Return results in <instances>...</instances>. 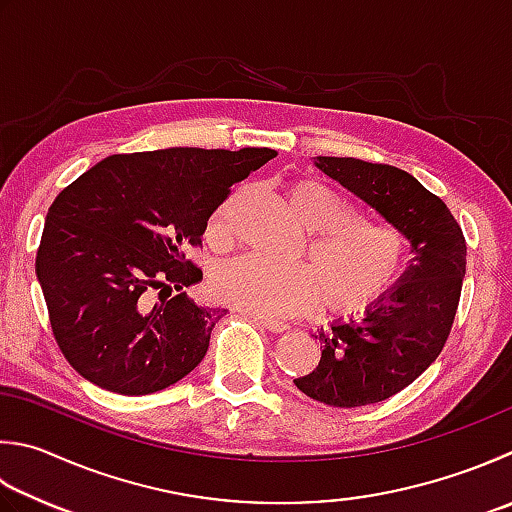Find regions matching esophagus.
Returning a JSON list of instances; mask_svg holds the SVG:
<instances>
[{"mask_svg": "<svg viewBox=\"0 0 512 512\" xmlns=\"http://www.w3.org/2000/svg\"><path fill=\"white\" fill-rule=\"evenodd\" d=\"M252 318H254V321H256L260 327H265V330L274 332V334H281V332H287V330H289L287 323L276 321V318H267V316H258V314H254Z\"/></svg>", "mask_w": 512, "mask_h": 512, "instance_id": "34e87169", "label": "esophagus"}]
</instances>
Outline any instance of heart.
Segmentation results:
<instances>
[{"mask_svg": "<svg viewBox=\"0 0 512 512\" xmlns=\"http://www.w3.org/2000/svg\"><path fill=\"white\" fill-rule=\"evenodd\" d=\"M287 202L305 229L316 231L307 254L310 265H276L263 256H238L211 276L214 294L243 312L278 316L314 307L323 298L327 310L354 314L388 292L406 260V236L390 223L356 216L354 207L334 189L316 180H296ZM231 200L211 216L209 238L229 236Z\"/></svg>", "mask_w": 512, "mask_h": 512, "instance_id": "b5f03b06", "label": "heart"}]
</instances>
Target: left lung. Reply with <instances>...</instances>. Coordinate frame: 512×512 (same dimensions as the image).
<instances>
[{
	"label": "left lung",
	"mask_w": 512,
	"mask_h": 512,
	"mask_svg": "<svg viewBox=\"0 0 512 512\" xmlns=\"http://www.w3.org/2000/svg\"><path fill=\"white\" fill-rule=\"evenodd\" d=\"M314 165L410 243L412 258L397 283L359 318L312 334L321 343V361L294 379L298 390L325 406H370L408 388L443 350L466 276V240L446 202L408 171L332 156H316Z\"/></svg>",
	"instance_id": "left-lung-1"
}]
</instances>
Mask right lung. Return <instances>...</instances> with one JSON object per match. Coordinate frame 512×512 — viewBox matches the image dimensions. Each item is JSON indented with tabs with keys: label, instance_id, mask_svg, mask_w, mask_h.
I'll return each instance as SVG.
<instances>
[{
	"label": "right lung",
	"instance_id": "add662e5",
	"mask_svg": "<svg viewBox=\"0 0 512 512\" xmlns=\"http://www.w3.org/2000/svg\"><path fill=\"white\" fill-rule=\"evenodd\" d=\"M276 156L245 147L118 153L71 182L48 209L35 272L55 341L77 374L127 397L169 388L205 359L225 307L185 287V260L229 194Z\"/></svg>",
	"mask_w": 512,
	"mask_h": 512
}]
</instances>
